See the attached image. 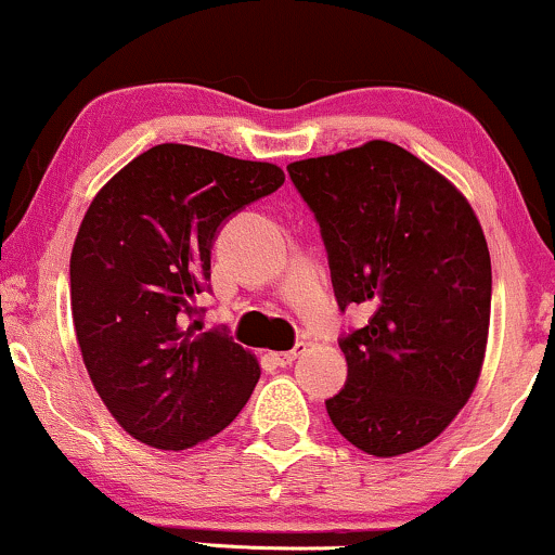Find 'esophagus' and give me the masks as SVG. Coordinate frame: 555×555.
Returning <instances> with one entry per match:
<instances>
[{
  "label": "esophagus",
  "mask_w": 555,
  "mask_h": 555,
  "mask_svg": "<svg viewBox=\"0 0 555 555\" xmlns=\"http://www.w3.org/2000/svg\"><path fill=\"white\" fill-rule=\"evenodd\" d=\"M302 352H305V341H297L295 349H289V352H273L271 358H273V362H276V365L286 367V365H292V362H295Z\"/></svg>",
  "instance_id": "1"
}]
</instances>
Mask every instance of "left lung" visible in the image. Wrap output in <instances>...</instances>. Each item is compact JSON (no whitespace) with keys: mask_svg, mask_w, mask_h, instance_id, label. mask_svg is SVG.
<instances>
[{"mask_svg":"<svg viewBox=\"0 0 555 555\" xmlns=\"http://www.w3.org/2000/svg\"><path fill=\"white\" fill-rule=\"evenodd\" d=\"M313 211L339 310L371 305L339 339L334 428L373 456L441 436L473 397L490 323V253L467 197L388 140L286 167Z\"/></svg>","mask_w":555,"mask_h":555,"instance_id":"obj_1","label":"left lung"}]
</instances>
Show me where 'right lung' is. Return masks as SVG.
Listing matches in <instances>:
<instances>
[{
    "mask_svg": "<svg viewBox=\"0 0 555 555\" xmlns=\"http://www.w3.org/2000/svg\"><path fill=\"white\" fill-rule=\"evenodd\" d=\"M282 184L276 164L162 143L93 197L69 258L75 336L101 401L140 443L190 449L250 399L258 360L203 328L197 295L229 216Z\"/></svg>",
    "mask_w": 555,
    "mask_h": 555,
    "instance_id": "right-lung-1",
    "label": "right lung"
}]
</instances>
